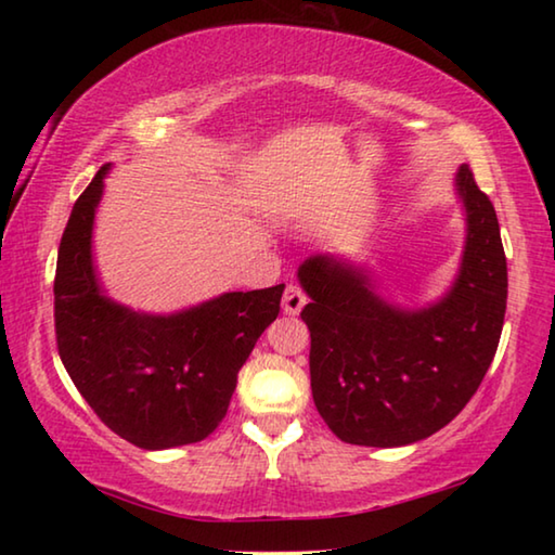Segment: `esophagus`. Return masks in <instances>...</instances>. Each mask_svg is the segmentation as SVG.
<instances>
[{
	"label": "esophagus",
	"mask_w": 555,
	"mask_h": 555,
	"mask_svg": "<svg viewBox=\"0 0 555 555\" xmlns=\"http://www.w3.org/2000/svg\"><path fill=\"white\" fill-rule=\"evenodd\" d=\"M306 300H308V296H306L304 288L294 284V281L286 284V291H284V313L286 315H298L300 308L306 306Z\"/></svg>",
	"instance_id": "obj_1"
}]
</instances>
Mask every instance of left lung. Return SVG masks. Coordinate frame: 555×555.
Here are the masks:
<instances>
[{
	"label": "left lung",
	"instance_id": "left-lung-1",
	"mask_svg": "<svg viewBox=\"0 0 555 555\" xmlns=\"http://www.w3.org/2000/svg\"><path fill=\"white\" fill-rule=\"evenodd\" d=\"M467 244L455 286L426 311H397L331 257L298 269L311 296V389L327 428L352 446L397 448L448 426L480 389L500 345L506 257L492 201L460 166Z\"/></svg>",
	"mask_w": 555,
	"mask_h": 555
}]
</instances>
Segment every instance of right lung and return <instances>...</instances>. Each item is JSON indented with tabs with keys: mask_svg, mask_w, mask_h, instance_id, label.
Here are the masks:
<instances>
[{
	"mask_svg": "<svg viewBox=\"0 0 555 555\" xmlns=\"http://www.w3.org/2000/svg\"><path fill=\"white\" fill-rule=\"evenodd\" d=\"M107 166L73 205L59 247V354L90 409L144 450L198 443L228 416L237 374L276 321L284 284L234 291L176 315H142L100 294L90 237Z\"/></svg>",
	"mask_w": 555,
	"mask_h": 555,
	"instance_id": "right-lung-1",
	"label": "right lung"
}]
</instances>
